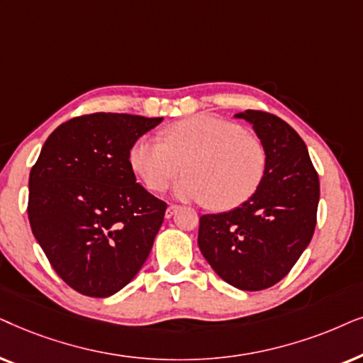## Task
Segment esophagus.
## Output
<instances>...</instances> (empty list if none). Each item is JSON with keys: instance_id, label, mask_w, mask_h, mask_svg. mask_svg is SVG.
Segmentation results:
<instances>
[{"instance_id": "obj_1", "label": "esophagus", "mask_w": 363, "mask_h": 363, "mask_svg": "<svg viewBox=\"0 0 363 363\" xmlns=\"http://www.w3.org/2000/svg\"><path fill=\"white\" fill-rule=\"evenodd\" d=\"M177 211H179V206H177V204H171V206H169L167 209H166V217H167V219H169V217H172L174 214H176Z\"/></svg>"}]
</instances>
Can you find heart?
<instances>
[{
    "label": "heart",
    "mask_w": 363,
    "mask_h": 363,
    "mask_svg": "<svg viewBox=\"0 0 363 363\" xmlns=\"http://www.w3.org/2000/svg\"><path fill=\"white\" fill-rule=\"evenodd\" d=\"M129 161L147 189L174 186L181 199L207 202L214 211H230L257 192L267 167L262 143L239 124L214 116H192L164 129V139L144 136L133 144Z\"/></svg>",
    "instance_id": "b5f03b06"
}]
</instances>
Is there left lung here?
<instances>
[{"label":"left lung","instance_id":"obj_1","mask_svg":"<svg viewBox=\"0 0 363 363\" xmlns=\"http://www.w3.org/2000/svg\"><path fill=\"white\" fill-rule=\"evenodd\" d=\"M235 118L254 125L267 154L265 176L240 207L202 216L197 244L227 284L264 291L291 272L311 242L320 184L306 143L286 121L255 109Z\"/></svg>","mask_w":363,"mask_h":363}]
</instances>
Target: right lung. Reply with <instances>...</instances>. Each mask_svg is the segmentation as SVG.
Returning a JSON list of instances; mask_svg holds the SVG:
<instances>
[{"instance_id":"add662e5","label":"right lung","mask_w":363,"mask_h":363,"mask_svg":"<svg viewBox=\"0 0 363 363\" xmlns=\"http://www.w3.org/2000/svg\"><path fill=\"white\" fill-rule=\"evenodd\" d=\"M162 118L94 113L57 125L30 172L28 217L55 272L109 297L151 252L167 204L136 182L129 152Z\"/></svg>"}]
</instances>
